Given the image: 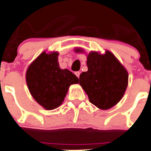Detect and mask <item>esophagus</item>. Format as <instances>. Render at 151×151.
<instances>
[{
  "label": "esophagus",
  "mask_w": 151,
  "mask_h": 151,
  "mask_svg": "<svg viewBox=\"0 0 151 151\" xmlns=\"http://www.w3.org/2000/svg\"><path fill=\"white\" fill-rule=\"evenodd\" d=\"M75 75L77 76V77L79 78V77H80V71H76V72H75Z\"/></svg>",
  "instance_id": "1"
}]
</instances>
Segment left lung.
<instances>
[{
	"instance_id": "1",
	"label": "left lung",
	"mask_w": 151,
	"mask_h": 151,
	"mask_svg": "<svg viewBox=\"0 0 151 151\" xmlns=\"http://www.w3.org/2000/svg\"><path fill=\"white\" fill-rule=\"evenodd\" d=\"M76 52H83L76 49ZM88 71L80 75V85L87 93L90 102L107 110L118 103L123 96L128 83L125 67L109 51L100 55L91 52L87 56Z\"/></svg>"
}]
</instances>
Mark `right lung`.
Wrapping results in <instances>:
<instances>
[{"label": "right lung", "instance_id": "1", "mask_svg": "<svg viewBox=\"0 0 151 151\" xmlns=\"http://www.w3.org/2000/svg\"><path fill=\"white\" fill-rule=\"evenodd\" d=\"M58 52H43L29 65L26 74L28 88L37 102L46 110L58 108L71 85L79 83L75 74L61 69Z\"/></svg>", "mask_w": 151, "mask_h": 151}]
</instances>
